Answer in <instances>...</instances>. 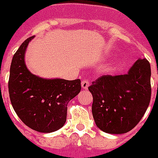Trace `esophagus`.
<instances>
[{
    "instance_id": "34e87169",
    "label": "esophagus",
    "mask_w": 158,
    "mask_h": 158,
    "mask_svg": "<svg viewBox=\"0 0 158 158\" xmlns=\"http://www.w3.org/2000/svg\"><path fill=\"white\" fill-rule=\"evenodd\" d=\"M81 84V87L83 89H87L88 86H90V83H89V81L87 80H82Z\"/></svg>"
}]
</instances>
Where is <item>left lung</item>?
<instances>
[{"label":"left lung","mask_w":158,"mask_h":158,"mask_svg":"<svg viewBox=\"0 0 158 158\" xmlns=\"http://www.w3.org/2000/svg\"><path fill=\"white\" fill-rule=\"evenodd\" d=\"M97 127L111 134L126 133L145 114L151 100V66L138 59L127 74L98 77L88 87Z\"/></svg>","instance_id":"1"}]
</instances>
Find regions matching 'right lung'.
<instances>
[{"mask_svg": "<svg viewBox=\"0 0 158 158\" xmlns=\"http://www.w3.org/2000/svg\"><path fill=\"white\" fill-rule=\"evenodd\" d=\"M34 35L27 38L14 54L8 82L13 108L24 124L48 133L66 123L67 104L80 92L81 80L43 79L31 74L25 64V52Z\"/></svg>", "mask_w": 158, "mask_h": 158, "instance_id": "right-lung-1", "label": "right lung"}]
</instances>
